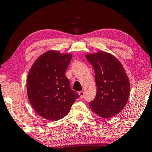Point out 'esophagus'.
<instances>
[{"instance_id": "1", "label": "esophagus", "mask_w": 152, "mask_h": 152, "mask_svg": "<svg viewBox=\"0 0 152 152\" xmlns=\"http://www.w3.org/2000/svg\"><path fill=\"white\" fill-rule=\"evenodd\" d=\"M78 94H79V96L80 97V99H83L84 98V96H85V92H84V91H80V92Z\"/></svg>"}]
</instances>
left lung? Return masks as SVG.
<instances>
[{"mask_svg": "<svg viewBox=\"0 0 152 152\" xmlns=\"http://www.w3.org/2000/svg\"><path fill=\"white\" fill-rule=\"evenodd\" d=\"M95 72L96 95L89 102L91 110L100 117L108 118L120 113L128 102L130 85L121 62L104 51L85 55Z\"/></svg>", "mask_w": 152, "mask_h": 152, "instance_id": "left-lung-1", "label": "left lung"}]
</instances>
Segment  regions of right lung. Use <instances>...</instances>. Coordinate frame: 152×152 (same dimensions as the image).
<instances>
[{"instance_id": "1", "label": "right lung", "mask_w": 152, "mask_h": 152, "mask_svg": "<svg viewBox=\"0 0 152 152\" xmlns=\"http://www.w3.org/2000/svg\"><path fill=\"white\" fill-rule=\"evenodd\" d=\"M71 59V53L50 50L38 57L29 71L28 99L36 113L45 119L56 121L64 118L78 98L65 77Z\"/></svg>"}]
</instances>
